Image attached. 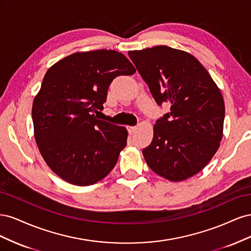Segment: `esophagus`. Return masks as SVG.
I'll list each match as a JSON object with an SVG mask.
<instances>
[{
  "label": "esophagus",
  "instance_id": "1",
  "mask_svg": "<svg viewBox=\"0 0 251 251\" xmlns=\"http://www.w3.org/2000/svg\"><path fill=\"white\" fill-rule=\"evenodd\" d=\"M127 127V131H128V133L130 134H133V133H135L136 131H137V126H126Z\"/></svg>",
  "mask_w": 251,
  "mask_h": 251
}]
</instances>
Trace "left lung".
<instances>
[{"instance_id":"left-lung-1","label":"left lung","mask_w":251,"mask_h":251,"mask_svg":"<svg viewBox=\"0 0 251 251\" xmlns=\"http://www.w3.org/2000/svg\"><path fill=\"white\" fill-rule=\"evenodd\" d=\"M155 101L171 112L154 126V137L142 154L151 170L170 181L202 171L223 137L225 105L207 70L188 52L168 46L128 51Z\"/></svg>"}]
</instances>
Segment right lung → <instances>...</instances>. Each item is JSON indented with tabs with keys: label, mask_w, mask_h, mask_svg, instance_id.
<instances>
[{
	"label": "right lung",
	"mask_w": 251,
	"mask_h": 251,
	"mask_svg": "<svg viewBox=\"0 0 251 251\" xmlns=\"http://www.w3.org/2000/svg\"><path fill=\"white\" fill-rule=\"evenodd\" d=\"M136 69L115 50L76 52L50 67L32 104L34 138L49 168L78 186L92 185L115 166L127 131L97 119L108 89Z\"/></svg>",
	"instance_id": "add662e5"
}]
</instances>
